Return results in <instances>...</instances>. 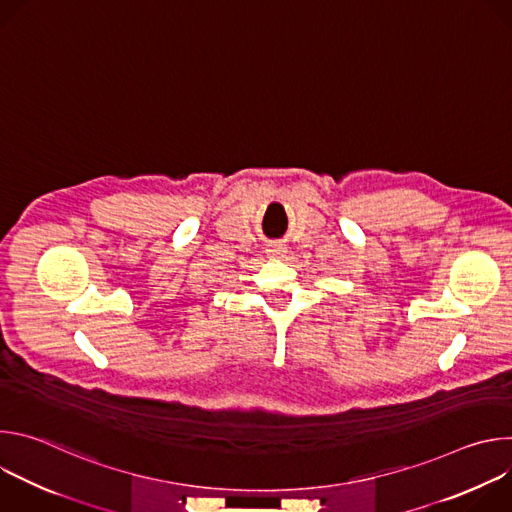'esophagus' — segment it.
Masks as SVG:
<instances>
[{
	"mask_svg": "<svg viewBox=\"0 0 512 512\" xmlns=\"http://www.w3.org/2000/svg\"><path fill=\"white\" fill-rule=\"evenodd\" d=\"M267 255L269 257H283L285 255V245H281V243H273V245H269L267 247Z\"/></svg>",
	"mask_w": 512,
	"mask_h": 512,
	"instance_id": "1",
	"label": "esophagus"
}]
</instances>
